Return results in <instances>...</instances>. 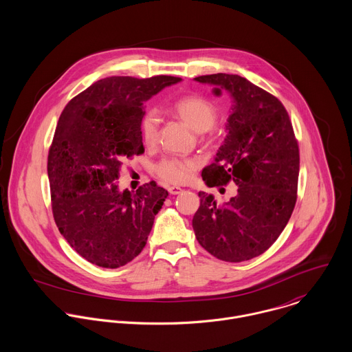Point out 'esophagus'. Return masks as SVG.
Returning a JSON list of instances; mask_svg holds the SVG:
<instances>
[{
	"mask_svg": "<svg viewBox=\"0 0 352 352\" xmlns=\"http://www.w3.org/2000/svg\"><path fill=\"white\" fill-rule=\"evenodd\" d=\"M168 191H169V194H170V195H177V194H180L183 190H182L180 187L172 186V187H169V188H168Z\"/></svg>",
	"mask_w": 352,
	"mask_h": 352,
	"instance_id": "esophagus-1",
	"label": "esophagus"
}]
</instances>
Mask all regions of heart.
Masks as SVG:
<instances>
[{"mask_svg": "<svg viewBox=\"0 0 352 352\" xmlns=\"http://www.w3.org/2000/svg\"><path fill=\"white\" fill-rule=\"evenodd\" d=\"M173 112L183 119L192 130L201 133L210 130L217 120V109L208 100L201 96L191 95L175 101ZM158 115L155 111H148L141 119V135L145 145H153L158 134ZM198 168V162L190 158L165 157L154 165V173L164 182L182 184L190 179Z\"/></svg>", "mask_w": 352, "mask_h": 352, "instance_id": "b5f03b06", "label": "heart"}]
</instances>
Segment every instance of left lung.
Returning <instances> with one entry per match:
<instances>
[{"label":"left lung","mask_w":352,"mask_h":352,"mask_svg":"<svg viewBox=\"0 0 352 352\" xmlns=\"http://www.w3.org/2000/svg\"><path fill=\"white\" fill-rule=\"evenodd\" d=\"M233 99L228 135L201 170L208 187L233 182L237 195L219 204L201 191L192 228L201 247L219 260L240 263L267 251L286 228L297 201L300 151L289 113L271 94L237 74L194 78Z\"/></svg>","instance_id":"obj_1"}]
</instances>
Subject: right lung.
I'll list each match as a JSON object with an SVG mask.
<instances>
[{
  "label": "right lung",
  "instance_id": "add662e5",
  "mask_svg": "<svg viewBox=\"0 0 352 352\" xmlns=\"http://www.w3.org/2000/svg\"><path fill=\"white\" fill-rule=\"evenodd\" d=\"M172 76L107 77L62 111L49 151L47 173L55 223L69 245L102 268H118L146 245L168 191L154 182L119 191L122 161L142 154L144 104Z\"/></svg>",
  "mask_w": 352,
  "mask_h": 352
}]
</instances>
